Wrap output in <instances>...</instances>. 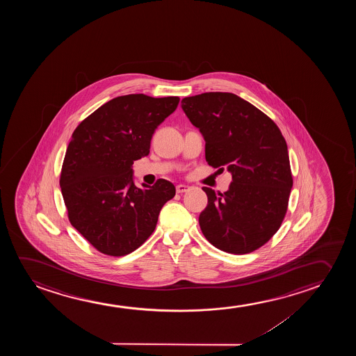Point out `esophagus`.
I'll return each mask as SVG.
<instances>
[{
	"label": "esophagus",
	"mask_w": 356,
	"mask_h": 356,
	"mask_svg": "<svg viewBox=\"0 0 356 356\" xmlns=\"http://www.w3.org/2000/svg\"><path fill=\"white\" fill-rule=\"evenodd\" d=\"M190 190V187L186 185H177L176 186V192L177 193H185L187 191Z\"/></svg>",
	"instance_id": "1"
}]
</instances>
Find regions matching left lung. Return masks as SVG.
Segmentation results:
<instances>
[{"mask_svg": "<svg viewBox=\"0 0 356 356\" xmlns=\"http://www.w3.org/2000/svg\"><path fill=\"white\" fill-rule=\"evenodd\" d=\"M205 140V159L232 174L221 193L203 187L208 205L200 215L205 238L231 254L260 248L277 232L293 186L287 143L273 119L229 92H205L181 101Z\"/></svg>", "mask_w": 356, "mask_h": 356, "instance_id": "obj_1", "label": "left lung"}]
</instances>
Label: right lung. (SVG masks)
Instances as JSON below:
<instances>
[{"label": "right lung", "mask_w": 356, "mask_h": 356, "mask_svg": "<svg viewBox=\"0 0 356 356\" xmlns=\"http://www.w3.org/2000/svg\"><path fill=\"white\" fill-rule=\"evenodd\" d=\"M180 98L132 93L113 98L74 130L59 185L70 224L98 252L124 257L146 242L175 186L164 179L138 188L132 164L148 156L156 127Z\"/></svg>", "instance_id": "right-lung-1"}]
</instances>
